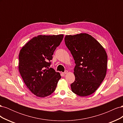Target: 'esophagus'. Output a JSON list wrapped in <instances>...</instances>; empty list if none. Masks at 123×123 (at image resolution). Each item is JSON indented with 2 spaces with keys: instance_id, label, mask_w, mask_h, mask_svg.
<instances>
[{
  "instance_id": "obj_1",
  "label": "esophagus",
  "mask_w": 123,
  "mask_h": 123,
  "mask_svg": "<svg viewBox=\"0 0 123 123\" xmlns=\"http://www.w3.org/2000/svg\"><path fill=\"white\" fill-rule=\"evenodd\" d=\"M68 71H67V70H66V71H65L64 72H63L62 73H63V74H64V75H65V74H67V73H68Z\"/></svg>"
}]
</instances>
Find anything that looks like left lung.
<instances>
[{"label": "left lung", "mask_w": 123, "mask_h": 123, "mask_svg": "<svg viewBox=\"0 0 123 123\" xmlns=\"http://www.w3.org/2000/svg\"><path fill=\"white\" fill-rule=\"evenodd\" d=\"M65 42L76 64L75 80L71 84L72 92L80 96L92 94L106 75L107 55L105 49L87 33L66 35Z\"/></svg>", "instance_id": "1"}]
</instances>
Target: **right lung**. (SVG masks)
<instances>
[{"instance_id":"obj_1","label":"right lung","mask_w":123,"mask_h":123,"mask_svg":"<svg viewBox=\"0 0 123 123\" xmlns=\"http://www.w3.org/2000/svg\"><path fill=\"white\" fill-rule=\"evenodd\" d=\"M63 37V34L38 35L25 43L20 51L19 71L28 88L38 97L51 94L61 79L60 73L48 67Z\"/></svg>"}]
</instances>
